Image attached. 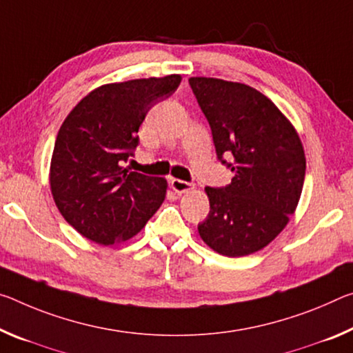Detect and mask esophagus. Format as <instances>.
I'll return each instance as SVG.
<instances>
[{"mask_svg": "<svg viewBox=\"0 0 353 353\" xmlns=\"http://www.w3.org/2000/svg\"><path fill=\"white\" fill-rule=\"evenodd\" d=\"M170 183H171V188L174 190L176 193H185V192H190V190L194 188L193 183L181 181V179H171Z\"/></svg>", "mask_w": 353, "mask_h": 353, "instance_id": "obj_1", "label": "esophagus"}]
</instances>
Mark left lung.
Returning a JSON list of instances; mask_svg holds the SVG:
<instances>
[{
    "label": "left lung",
    "mask_w": 353,
    "mask_h": 353,
    "mask_svg": "<svg viewBox=\"0 0 353 353\" xmlns=\"http://www.w3.org/2000/svg\"><path fill=\"white\" fill-rule=\"evenodd\" d=\"M188 83L210 125L216 159L234 172L226 187H205L210 212L198 225L199 236L223 256L256 253L283 231L299 204L303 146L276 105L254 88L205 77Z\"/></svg>",
    "instance_id": "left-lung-1"
}]
</instances>
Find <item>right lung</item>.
Instances as JSON below:
<instances>
[{
  "label": "right lung",
  "instance_id": "right-lung-1",
  "mask_svg": "<svg viewBox=\"0 0 353 353\" xmlns=\"http://www.w3.org/2000/svg\"><path fill=\"white\" fill-rule=\"evenodd\" d=\"M181 75L103 85L78 103L54 141L50 187L61 215L100 245L132 239L165 199L166 181L124 168L144 117L181 85Z\"/></svg>",
  "mask_w": 353,
  "mask_h": 353
}]
</instances>
